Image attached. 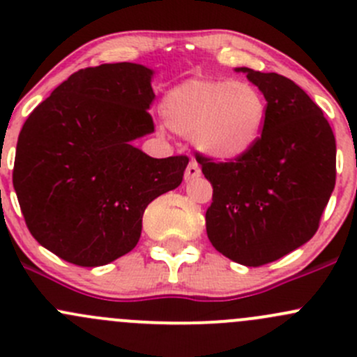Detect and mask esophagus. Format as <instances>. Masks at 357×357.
<instances>
[{
	"mask_svg": "<svg viewBox=\"0 0 357 357\" xmlns=\"http://www.w3.org/2000/svg\"><path fill=\"white\" fill-rule=\"evenodd\" d=\"M200 165L197 164L195 160H192L188 164V167H186V171H185V179L186 181H192V179H195V178H199L200 176Z\"/></svg>",
	"mask_w": 357,
	"mask_h": 357,
	"instance_id": "obj_1",
	"label": "esophagus"
}]
</instances>
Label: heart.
Returning a JSON list of instances; mask_svg holds the SVG:
<instances>
[{
    "mask_svg": "<svg viewBox=\"0 0 357 357\" xmlns=\"http://www.w3.org/2000/svg\"><path fill=\"white\" fill-rule=\"evenodd\" d=\"M165 122L197 149L219 160H235L259 142L268 115L261 89L229 79H188L162 102Z\"/></svg>",
    "mask_w": 357,
    "mask_h": 357,
    "instance_id": "b5f03b06",
    "label": "heart"
}]
</instances>
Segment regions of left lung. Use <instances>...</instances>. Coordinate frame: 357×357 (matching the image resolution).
I'll list each match as a JSON object with an SVG mask.
<instances>
[{"instance_id": "1", "label": "left lung", "mask_w": 357, "mask_h": 357, "mask_svg": "<svg viewBox=\"0 0 357 357\" xmlns=\"http://www.w3.org/2000/svg\"><path fill=\"white\" fill-rule=\"evenodd\" d=\"M268 102L254 149L229 162L197 153L212 185L205 212L218 252L243 266L283 257L314 236L335 188L337 146L321 109L304 89L275 72L240 67Z\"/></svg>"}]
</instances>
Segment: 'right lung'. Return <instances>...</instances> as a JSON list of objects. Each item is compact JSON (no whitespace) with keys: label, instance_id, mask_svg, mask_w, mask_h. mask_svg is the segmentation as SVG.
I'll return each instance as SVG.
<instances>
[{"label":"right lung","instance_id":"add662e5","mask_svg":"<svg viewBox=\"0 0 357 357\" xmlns=\"http://www.w3.org/2000/svg\"><path fill=\"white\" fill-rule=\"evenodd\" d=\"M152 75L129 62L81 68L25 121L13 188L31 235L63 261L95 268L131 252L146 205L181 185L188 157L132 146L155 129Z\"/></svg>","mask_w":357,"mask_h":357}]
</instances>
